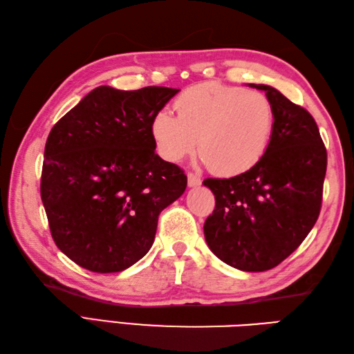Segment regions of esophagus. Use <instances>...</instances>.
Here are the masks:
<instances>
[{"instance_id": "34e87169", "label": "esophagus", "mask_w": 354, "mask_h": 354, "mask_svg": "<svg viewBox=\"0 0 354 354\" xmlns=\"http://www.w3.org/2000/svg\"><path fill=\"white\" fill-rule=\"evenodd\" d=\"M187 183H189V187H198V185H201L202 179H201V176L198 175V173L190 171L189 175H187Z\"/></svg>"}]
</instances>
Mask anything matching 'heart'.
Returning a JSON list of instances; mask_svg holds the SVG:
<instances>
[{"label":"heart","mask_w":354,"mask_h":354,"mask_svg":"<svg viewBox=\"0 0 354 354\" xmlns=\"http://www.w3.org/2000/svg\"><path fill=\"white\" fill-rule=\"evenodd\" d=\"M175 109L178 117L160 111L150 123L158 153L179 162L199 140L202 158L217 175L250 170L265 155L274 132L272 102L251 89L205 82L185 89Z\"/></svg>","instance_id":"obj_1"}]
</instances>
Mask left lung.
I'll return each mask as SVG.
<instances>
[{"mask_svg":"<svg viewBox=\"0 0 354 354\" xmlns=\"http://www.w3.org/2000/svg\"><path fill=\"white\" fill-rule=\"evenodd\" d=\"M274 104L269 146L250 170L228 179L207 178L216 207L205 240L227 265L263 272L303 243L321 212L327 150L313 117L278 89L254 85Z\"/></svg>","mask_w":354,"mask_h":354,"instance_id":"8db88e82","label":"left lung"}]
</instances>
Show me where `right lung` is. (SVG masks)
<instances>
[{
  "label": "right lung",
  "mask_w": 354,
  "mask_h": 354,
  "mask_svg": "<svg viewBox=\"0 0 354 354\" xmlns=\"http://www.w3.org/2000/svg\"><path fill=\"white\" fill-rule=\"evenodd\" d=\"M179 89L99 86L53 126L41 198L51 237L66 257L99 274L149 252L158 216L185 192L187 176L155 152L152 118Z\"/></svg>",
  "instance_id": "obj_1"
}]
</instances>
